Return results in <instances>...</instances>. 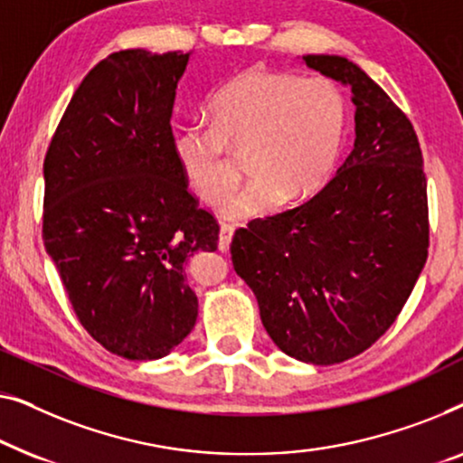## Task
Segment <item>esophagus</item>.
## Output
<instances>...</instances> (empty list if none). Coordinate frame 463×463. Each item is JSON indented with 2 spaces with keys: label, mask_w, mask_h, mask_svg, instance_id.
<instances>
[{
  "label": "esophagus",
  "mask_w": 463,
  "mask_h": 463,
  "mask_svg": "<svg viewBox=\"0 0 463 463\" xmlns=\"http://www.w3.org/2000/svg\"><path fill=\"white\" fill-rule=\"evenodd\" d=\"M232 234H234V229H232L231 224H222V226H220V239H218L220 251H229L231 241H232Z\"/></svg>",
  "instance_id": "esophagus-1"
}]
</instances>
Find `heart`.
<instances>
[{
	"label": "heart",
	"instance_id": "obj_1",
	"mask_svg": "<svg viewBox=\"0 0 463 463\" xmlns=\"http://www.w3.org/2000/svg\"><path fill=\"white\" fill-rule=\"evenodd\" d=\"M213 128H182L175 161L205 203L220 205L239 184L243 157L253 175L232 201V216H262L279 201L315 194L334 167L346 134V102L323 77L247 69L220 90L212 104Z\"/></svg>",
	"mask_w": 463,
	"mask_h": 463
}]
</instances>
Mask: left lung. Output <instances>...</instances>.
<instances>
[{
  "label": "left lung",
  "mask_w": 463,
  "mask_h": 463,
  "mask_svg": "<svg viewBox=\"0 0 463 463\" xmlns=\"http://www.w3.org/2000/svg\"><path fill=\"white\" fill-rule=\"evenodd\" d=\"M302 62L350 90L354 148L306 203L234 232L231 256L270 340L335 364L386 334L411 296L428 258L426 174L411 121L359 64Z\"/></svg>",
  "instance_id": "1"
}]
</instances>
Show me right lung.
Segmentation results:
<instances>
[{
	"mask_svg": "<svg viewBox=\"0 0 463 463\" xmlns=\"http://www.w3.org/2000/svg\"><path fill=\"white\" fill-rule=\"evenodd\" d=\"M191 52L121 50L75 90L43 161V245L80 323L109 353L164 359L197 323L184 264L216 251L174 155Z\"/></svg>",
	"mask_w": 463,
	"mask_h": 463,
	"instance_id": "add662e5",
	"label": "right lung"
}]
</instances>
